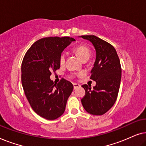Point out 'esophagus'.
I'll return each mask as SVG.
<instances>
[{
    "label": "esophagus",
    "mask_w": 146,
    "mask_h": 146,
    "mask_svg": "<svg viewBox=\"0 0 146 146\" xmlns=\"http://www.w3.org/2000/svg\"><path fill=\"white\" fill-rule=\"evenodd\" d=\"M73 86H74V90L76 88H77L80 87V85L78 84H76V83H73Z\"/></svg>",
    "instance_id": "1"
}]
</instances>
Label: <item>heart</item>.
Wrapping results in <instances>:
<instances>
[{"label":"heart","instance_id":"heart-1","mask_svg":"<svg viewBox=\"0 0 146 146\" xmlns=\"http://www.w3.org/2000/svg\"><path fill=\"white\" fill-rule=\"evenodd\" d=\"M75 52L77 54L80 58L82 60H84L89 59L90 56L91 54V51L90 48L85 45H80L77 46L74 49ZM59 62L61 65H63L66 62V54L65 53H62L59 58Z\"/></svg>","mask_w":146,"mask_h":146}]
</instances>
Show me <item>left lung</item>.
Returning <instances> with one entry per match:
<instances>
[{
    "mask_svg": "<svg viewBox=\"0 0 146 146\" xmlns=\"http://www.w3.org/2000/svg\"><path fill=\"white\" fill-rule=\"evenodd\" d=\"M91 42L96 50V60L91 70L90 79L96 84L91 89L82 85L86 94L81 100L85 110L95 115L106 113L116 100L120 86L121 68L114 47L94 35L81 36Z\"/></svg>",
    "mask_w": 146,
    "mask_h": 146,
    "instance_id": "8db88e82",
    "label": "left lung"
}]
</instances>
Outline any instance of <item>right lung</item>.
Here are the masks:
<instances>
[{
	"label": "right lung",
	"mask_w": 146,
	"mask_h": 146,
	"mask_svg": "<svg viewBox=\"0 0 146 146\" xmlns=\"http://www.w3.org/2000/svg\"><path fill=\"white\" fill-rule=\"evenodd\" d=\"M75 39L48 37L35 42L25 54L21 67V81L26 97L38 115L55 119L65 111L74 86L62 78L58 84L50 80L51 72L60 68V56Z\"/></svg>",
	"instance_id": "add662e5"
}]
</instances>
